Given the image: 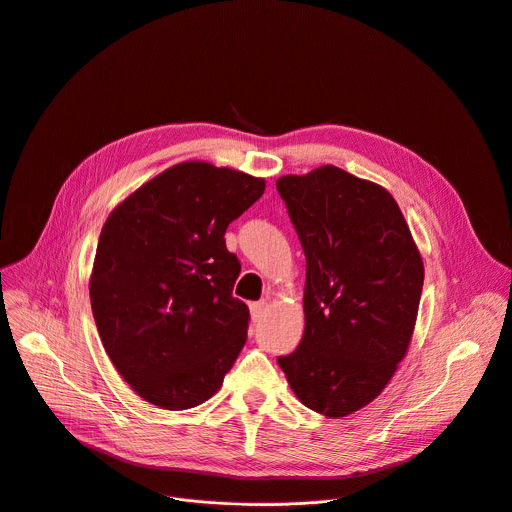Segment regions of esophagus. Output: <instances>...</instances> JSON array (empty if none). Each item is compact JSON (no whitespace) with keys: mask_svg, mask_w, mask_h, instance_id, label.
<instances>
[{"mask_svg":"<svg viewBox=\"0 0 512 512\" xmlns=\"http://www.w3.org/2000/svg\"><path fill=\"white\" fill-rule=\"evenodd\" d=\"M249 308H251V318H253L255 322H259V320L263 318V314L267 312V308H269V298H263V300H259V302H253Z\"/></svg>","mask_w":512,"mask_h":512,"instance_id":"obj_1","label":"esophagus"}]
</instances>
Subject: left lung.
I'll return each instance as SVG.
<instances>
[{
	"label": "left lung",
	"mask_w": 512,
	"mask_h": 512,
	"mask_svg": "<svg viewBox=\"0 0 512 512\" xmlns=\"http://www.w3.org/2000/svg\"><path fill=\"white\" fill-rule=\"evenodd\" d=\"M275 186L306 255L304 336L277 364L306 407L346 417L383 393L407 354L423 259L375 182L328 164Z\"/></svg>",
	"instance_id": "left-lung-1"
}]
</instances>
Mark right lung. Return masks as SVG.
<instances>
[{
  "mask_svg": "<svg viewBox=\"0 0 512 512\" xmlns=\"http://www.w3.org/2000/svg\"><path fill=\"white\" fill-rule=\"evenodd\" d=\"M263 190V178L182 162L107 216L91 308L113 367L143 401L182 411L221 389L249 326L225 233Z\"/></svg>",
  "mask_w": 512,
  "mask_h": 512,
  "instance_id": "1",
  "label": "right lung"
}]
</instances>
